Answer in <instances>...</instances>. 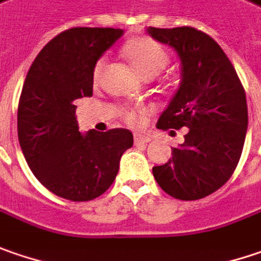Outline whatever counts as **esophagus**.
I'll return each instance as SVG.
<instances>
[{"instance_id": "obj_1", "label": "esophagus", "mask_w": 261, "mask_h": 261, "mask_svg": "<svg viewBox=\"0 0 261 261\" xmlns=\"http://www.w3.org/2000/svg\"><path fill=\"white\" fill-rule=\"evenodd\" d=\"M134 139H135V144H147L151 141V137L150 135H142V134H135Z\"/></svg>"}]
</instances>
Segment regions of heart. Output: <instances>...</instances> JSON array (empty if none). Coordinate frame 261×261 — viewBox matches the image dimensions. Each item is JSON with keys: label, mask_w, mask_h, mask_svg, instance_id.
Instances as JSON below:
<instances>
[{"label": "heart", "mask_w": 261, "mask_h": 261, "mask_svg": "<svg viewBox=\"0 0 261 261\" xmlns=\"http://www.w3.org/2000/svg\"><path fill=\"white\" fill-rule=\"evenodd\" d=\"M123 53L127 60L132 63V66L139 72V74L144 76L145 79H151L160 72H163L170 61L167 51L159 42H155L148 36H139V38L130 39L124 45ZM104 67H106V59L101 57L95 63L94 70H92V79L95 82L101 77ZM145 114H147L145 109L122 110V116L129 124H139Z\"/></svg>", "instance_id": "heart-1"}]
</instances>
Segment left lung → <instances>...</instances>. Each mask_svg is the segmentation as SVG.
<instances>
[{
    "mask_svg": "<svg viewBox=\"0 0 261 261\" xmlns=\"http://www.w3.org/2000/svg\"><path fill=\"white\" fill-rule=\"evenodd\" d=\"M155 41L170 45L180 59L182 79L157 127H188L185 142L172 150L152 175L170 197L192 201L223 187L241 157L248 110L238 74L212 36L194 28H148Z\"/></svg>",
    "mask_w": 261,
    "mask_h": 261,
    "instance_id": "obj_1",
    "label": "left lung"
}]
</instances>
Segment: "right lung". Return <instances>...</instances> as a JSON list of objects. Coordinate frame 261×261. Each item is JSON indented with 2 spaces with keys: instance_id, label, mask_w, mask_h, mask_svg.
Here are the masks:
<instances>
[{
  "instance_id": "add662e5",
  "label": "right lung",
  "mask_w": 261,
  "mask_h": 261,
  "mask_svg": "<svg viewBox=\"0 0 261 261\" xmlns=\"http://www.w3.org/2000/svg\"><path fill=\"white\" fill-rule=\"evenodd\" d=\"M122 29L73 28L46 44L24 79L17 135L36 179L70 201H89L114 182L123 152L134 145L127 129L79 132L74 101L92 95V70Z\"/></svg>"
}]
</instances>
